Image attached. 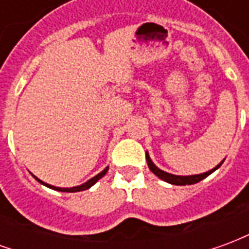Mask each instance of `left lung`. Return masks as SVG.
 I'll use <instances>...</instances> for the list:
<instances>
[{
    "instance_id": "1",
    "label": "left lung",
    "mask_w": 249,
    "mask_h": 249,
    "mask_svg": "<svg viewBox=\"0 0 249 249\" xmlns=\"http://www.w3.org/2000/svg\"><path fill=\"white\" fill-rule=\"evenodd\" d=\"M145 157H146V162H148V167H149V169H151L152 172L155 173L157 178H160L161 180H164V181H167V183L169 184H173V185H191V184L198 183V181H201L203 178L209 176L211 173L214 172V171H216V169L223 164V161H221L217 167H214L213 169H211V171H208V172L201 173V175H193V176H176V175H171V173H167V172H164V171H161V169H159V168L152 162L151 157H149L148 153L145 155Z\"/></svg>"
}]
</instances>
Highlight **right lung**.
Masks as SVG:
<instances>
[{
	"label": "right lung",
	"mask_w": 249,
	"mask_h": 249,
	"mask_svg": "<svg viewBox=\"0 0 249 249\" xmlns=\"http://www.w3.org/2000/svg\"><path fill=\"white\" fill-rule=\"evenodd\" d=\"M108 169H109V167H107V168H105V169H104L103 172L98 173L97 176H94V178H90V180H89V181H87V183H85V184H82V185H78V187H73V188H57V187H53V185H49V184H46V183H44V181H41V180H38V178H36V176H35V178H36V180H37V181H40L41 184H44V185L52 188V189H56V191H60V192H80V191H85V189H89V188L92 187L93 184L96 183V181H98V180L103 178L105 173L108 172Z\"/></svg>",
	"instance_id": "right-lung-1"
}]
</instances>
